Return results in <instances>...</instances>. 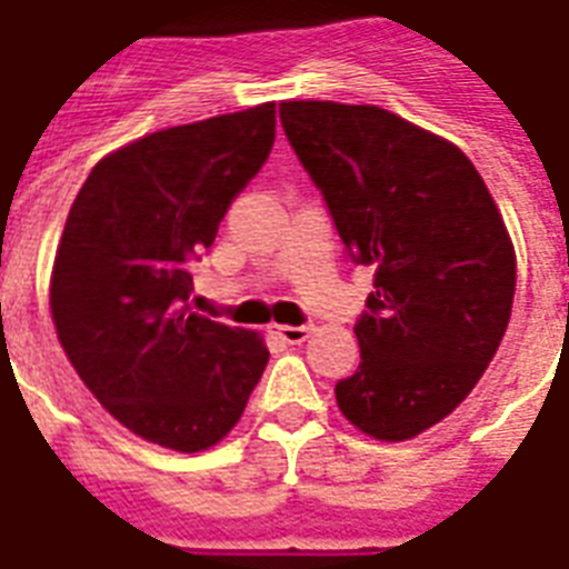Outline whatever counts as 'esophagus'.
<instances>
[{
	"mask_svg": "<svg viewBox=\"0 0 569 569\" xmlns=\"http://www.w3.org/2000/svg\"><path fill=\"white\" fill-rule=\"evenodd\" d=\"M276 338H281L284 345H302L308 335H311V326L302 323V326H272L270 329Z\"/></svg>",
	"mask_w": 569,
	"mask_h": 569,
	"instance_id": "esophagus-1",
	"label": "esophagus"
}]
</instances>
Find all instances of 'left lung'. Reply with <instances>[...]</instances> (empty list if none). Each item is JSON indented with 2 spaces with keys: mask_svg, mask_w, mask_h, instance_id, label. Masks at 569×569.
I'll use <instances>...</instances> for the list:
<instances>
[{
  "mask_svg": "<svg viewBox=\"0 0 569 569\" xmlns=\"http://www.w3.org/2000/svg\"><path fill=\"white\" fill-rule=\"evenodd\" d=\"M279 116L347 258L377 267L353 326L362 362L335 400L373 439H412L499 350L517 290L508 228L460 148L380 106L290 100Z\"/></svg>",
  "mask_w": 569,
  "mask_h": 569,
  "instance_id": "left-lung-1",
  "label": "left lung"
}]
</instances>
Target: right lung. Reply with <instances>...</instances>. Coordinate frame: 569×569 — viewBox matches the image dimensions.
<instances>
[{
    "label": "right lung",
    "mask_w": 569,
    "mask_h": 569,
    "mask_svg": "<svg viewBox=\"0 0 569 569\" xmlns=\"http://www.w3.org/2000/svg\"><path fill=\"white\" fill-rule=\"evenodd\" d=\"M276 142V103L169 127L97 162L73 198L50 306L91 395L148 442L204 451L267 368L254 332L189 311V267Z\"/></svg>",
    "instance_id": "add662e5"
}]
</instances>
